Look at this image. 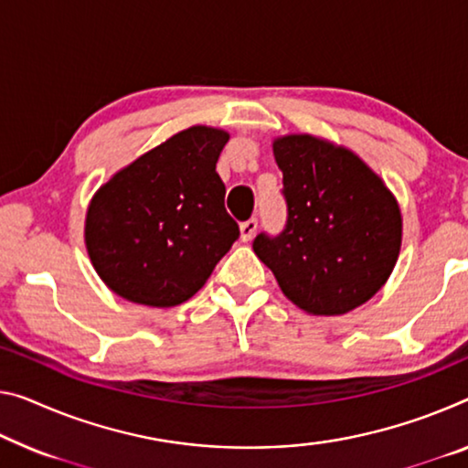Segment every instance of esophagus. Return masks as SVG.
<instances>
[{"instance_id": "1", "label": "esophagus", "mask_w": 468, "mask_h": 468, "mask_svg": "<svg viewBox=\"0 0 468 468\" xmlns=\"http://www.w3.org/2000/svg\"><path fill=\"white\" fill-rule=\"evenodd\" d=\"M255 232H257V219L255 218L242 221V224H240V240L242 242H249L255 236Z\"/></svg>"}]
</instances>
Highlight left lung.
<instances>
[{
    "mask_svg": "<svg viewBox=\"0 0 468 468\" xmlns=\"http://www.w3.org/2000/svg\"><path fill=\"white\" fill-rule=\"evenodd\" d=\"M289 218L255 255L284 297L312 315H341L383 289L401 249L398 198L349 148L309 133L271 142Z\"/></svg>",
    "mask_w": 468,
    "mask_h": 468,
    "instance_id": "8db88e82",
    "label": "left lung"
}]
</instances>
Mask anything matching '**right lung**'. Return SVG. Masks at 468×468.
<instances>
[{
    "label": "right lung",
    "instance_id": "add662e5",
    "mask_svg": "<svg viewBox=\"0 0 468 468\" xmlns=\"http://www.w3.org/2000/svg\"><path fill=\"white\" fill-rule=\"evenodd\" d=\"M229 133L192 125L119 169L85 213L96 274L132 303L174 307L203 289L239 239L215 171Z\"/></svg>",
    "mask_w": 468,
    "mask_h": 468
}]
</instances>
